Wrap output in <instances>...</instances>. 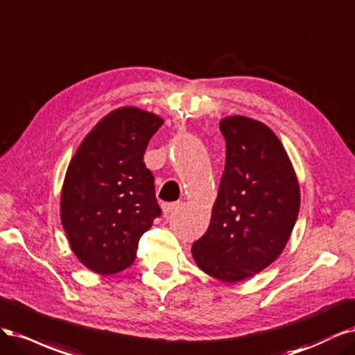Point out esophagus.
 I'll return each mask as SVG.
<instances>
[{"label": "esophagus", "instance_id": "1", "mask_svg": "<svg viewBox=\"0 0 355 355\" xmlns=\"http://www.w3.org/2000/svg\"><path fill=\"white\" fill-rule=\"evenodd\" d=\"M180 207V202H173V203H164L162 205V211H164V215L168 216L169 214H173L177 208Z\"/></svg>", "mask_w": 355, "mask_h": 355}]
</instances>
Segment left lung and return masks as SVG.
I'll use <instances>...</instances> for the list:
<instances>
[{
    "label": "left lung",
    "mask_w": 355,
    "mask_h": 355,
    "mask_svg": "<svg viewBox=\"0 0 355 355\" xmlns=\"http://www.w3.org/2000/svg\"><path fill=\"white\" fill-rule=\"evenodd\" d=\"M220 130L224 173L208 230L191 254L202 271L236 283L277 259L298 218L301 196L291 159L267 125L228 116Z\"/></svg>",
    "instance_id": "1"
}]
</instances>
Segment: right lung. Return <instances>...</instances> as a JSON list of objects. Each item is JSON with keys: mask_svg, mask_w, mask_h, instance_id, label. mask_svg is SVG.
<instances>
[{"mask_svg": "<svg viewBox=\"0 0 355 355\" xmlns=\"http://www.w3.org/2000/svg\"><path fill=\"white\" fill-rule=\"evenodd\" d=\"M164 119L139 107L103 118L78 147L62 189L60 216L71 248L98 274L128 268L140 237L161 216L143 156Z\"/></svg>", "mask_w": 355, "mask_h": 355, "instance_id": "1", "label": "right lung"}]
</instances>
